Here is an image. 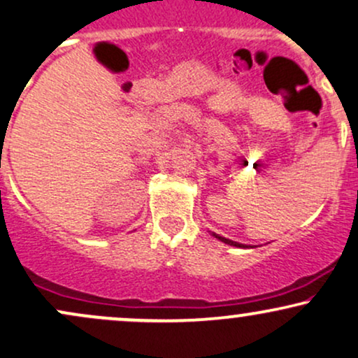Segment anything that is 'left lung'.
I'll return each mask as SVG.
<instances>
[{
  "label": "left lung",
  "instance_id": "left-lung-1",
  "mask_svg": "<svg viewBox=\"0 0 358 358\" xmlns=\"http://www.w3.org/2000/svg\"><path fill=\"white\" fill-rule=\"evenodd\" d=\"M210 234H212V235H213L215 238H217V240H220V242L227 243V245H231V247H236V248H248V245H243V243L234 242V240H228V238H225V236H220V235H217V234H215V231H210ZM250 248H253V247H250Z\"/></svg>",
  "mask_w": 358,
  "mask_h": 358
}]
</instances>
